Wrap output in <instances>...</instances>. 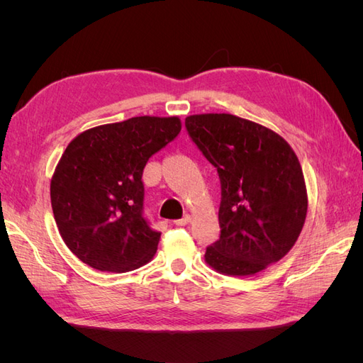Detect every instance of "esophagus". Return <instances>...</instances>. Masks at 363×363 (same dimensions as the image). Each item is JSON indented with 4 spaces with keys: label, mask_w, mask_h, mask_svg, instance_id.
Listing matches in <instances>:
<instances>
[{
    "label": "esophagus",
    "mask_w": 363,
    "mask_h": 363,
    "mask_svg": "<svg viewBox=\"0 0 363 363\" xmlns=\"http://www.w3.org/2000/svg\"><path fill=\"white\" fill-rule=\"evenodd\" d=\"M191 216L189 215H184L182 219H175V221H174V224L175 225H188L189 223H191Z\"/></svg>",
    "instance_id": "obj_1"
}]
</instances>
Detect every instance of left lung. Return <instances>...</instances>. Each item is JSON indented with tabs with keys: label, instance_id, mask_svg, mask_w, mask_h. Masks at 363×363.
<instances>
[{
	"label": "left lung",
	"instance_id": "obj_1",
	"mask_svg": "<svg viewBox=\"0 0 363 363\" xmlns=\"http://www.w3.org/2000/svg\"><path fill=\"white\" fill-rule=\"evenodd\" d=\"M188 133L221 182V236L206 263L225 276H255L288 255L307 215L298 157L279 133L230 113L191 115Z\"/></svg>",
	"mask_w": 363,
	"mask_h": 363
}]
</instances>
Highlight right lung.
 <instances>
[{
  "label": "right lung",
  "mask_w": 363,
  "mask_h": 363,
  "mask_svg": "<svg viewBox=\"0 0 363 363\" xmlns=\"http://www.w3.org/2000/svg\"><path fill=\"white\" fill-rule=\"evenodd\" d=\"M180 130L179 116H135L69 142L51 177V207L63 242L86 265L119 274L156 255L160 233L142 216V172Z\"/></svg>",
  "instance_id": "add662e5"
}]
</instances>
